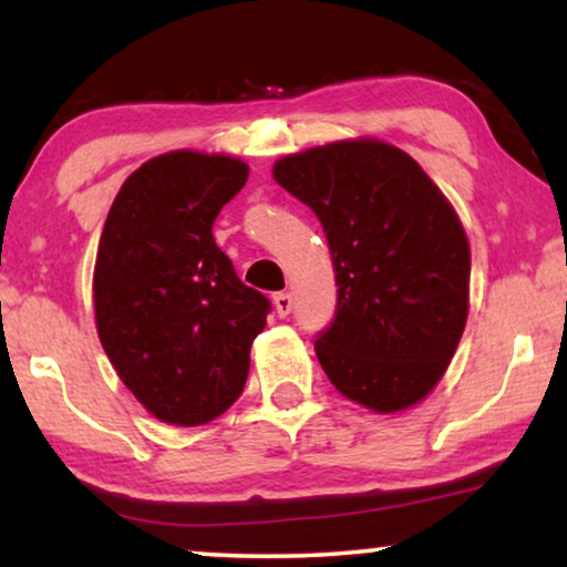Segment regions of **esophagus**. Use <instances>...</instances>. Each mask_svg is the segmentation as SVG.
Here are the masks:
<instances>
[{
  "label": "esophagus",
  "instance_id": "obj_1",
  "mask_svg": "<svg viewBox=\"0 0 567 567\" xmlns=\"http://www.w3.org/2000/svg\"><path fill=\"white\" fill-rule=\"evenodd\" d=\"M274 307H276L278 317H289V315H291V307H293V299H291V293H286V291H278L276 297H274Z\"/></svg>",
  "mask_w": 567,
  "mask_h": 567
}]
</instances>
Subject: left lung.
I'll return each instance as SVG.
<instances>
[{
  "label": "left lung",
  "mask_w": 567,
  "mask_h": 567,
  "mask_svg": "<svg viewBox=\"0 0 567 567\" xmlns=\"http://www.w3.org/2000/svg\"><path fill=\"white\" fill-rule=\"evenodd\" d=\"M276 183L320 219L338 305L315 353L348 400L398 413L421 402L467 322L470 243L436 183L377 138L289 154Z\"/></svg>",
  "instance_id": "left-lung-1"
}]
</instances>
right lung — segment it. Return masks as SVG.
Segmentation results:
<instances>
[{
	"mask_svg": "<svg viewBox=\"0 0 567 567\" xmlns=\"http://www.w3.org/2000/svg\"><path fill=\"white\" fill-rule=\"evenodd\" d=\"M245 162L190 150L144 162L121 185L95 262V322L113 369L159 421L204 425L243 394L266 293L214 243Z\"/></svg>",
	"mask_w": 567,
	"mask_h": 567,
	"instance_id": "add662e5",
	"label": "right lung"
}]
</instances>
